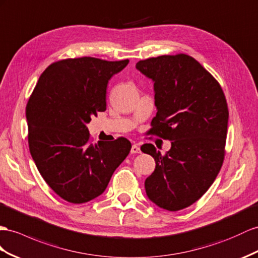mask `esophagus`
Listing matches in <instances>:
<instances>
[{
    "instance_id": "34e87169",
    "label": "esophagus",
    "mask_w": 258,
    "mask_h": 258,
    "mask_svg": "<svg viewBox=\"0 0 258 258\" xmlns=\"http://www.w3.org/2000/svg\"><path fill=\"white\" fill-rule=\"evenodd\" d=\"M140 153H141L140 147H138L137 145H133L131 148V154H140Z\"/></svg>"
}]
</instances>
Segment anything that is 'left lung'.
Masks as SVG:
<instances>
[{
    "instance_id": "left-lung-1",
    "label": "left lung",
    "mask_w": 258,
    "mask_h": 258,
    "mask_svg": "<svg viewBox=\"0 0 258 258\" xmlns=\"http://www.w3.org/2000/svg\"><path fill=\"white\" fill-rule=\"evenodd\" d=\"M136 69L154 82L157 114L150 132L171 141L166 155L151 144L142 146L156 161L145 189L158 207L181 210L207 192L221 169L229 120L226 97L210 73L186 54L147 58Z\"/></svg>"
}]
</instances>
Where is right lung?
<instances>
[{
    "label": "right lung",
    "instance_id": "obj_1",
    "mask_svg": "<svg viewBox=\"0 0 258 258\" xmlns=\"http://www.w3.org/2000/svg\"><path fill=\"white\" fill-rule=\"evenodd\" d=\"M128 60L66 58L39 77L26 107L28 144L43 180L63 200L87 203L100 196L132 145L124 137L89 142L87 124L107 107L110 78Z\"/></svg>",
    "mask_w": 258,
    "mask_h": 258
}]
</instances>
